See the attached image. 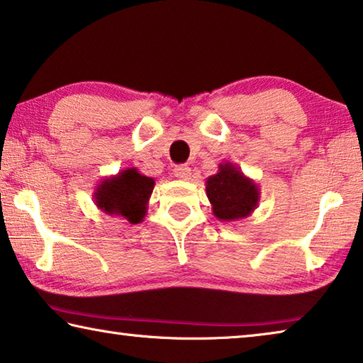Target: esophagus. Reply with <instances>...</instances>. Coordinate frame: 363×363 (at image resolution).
Listing matches in <instances>:
<instances>
[{
	"instance_id": "obj_1",
	"label": "esophagus",
	"mask_w": 363,
	"mask_h": 363,
	"mask_svg": "<svg viewBox=\"0 0 363 363\" xmlns=\"http://www.w3.org/2000/svg\"><path fill=\"white\" fill-rule=\"evenodd\" d=\"M191 168H189V166H176L174 168V176L177 177V179H182V181H187V179H191Z\"/></svg>"
}]
</instances>
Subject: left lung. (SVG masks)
I'll return each instance as SVG.
<instances>
[{
  "label": "left lung",
  "mask_w": 363,
  "mask_h": 363,
  "mask_svg": "<svg viewBox=\"0 0 363 363\" xmlns=\"http://www.w3.org/2000/svg\"><path fill=\"white\" fill-rule=\"evenodd\" d=\"M205 187L213 215L220 221L244 220L254 213L260 200L257 182L231 161L220 163L216 174L205 181Z\"/></svg>",
  "instance_id": "obj_1"
}]
</instances>
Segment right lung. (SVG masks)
Wrapping results in <instances>:
<instances>
[{"label": "right lung", "mask_w": 363, "mask_h": 363, "mask_svg": "<svg viewBox=\"0 0 363 363\" xmlns=\"http://www.w3.org/2000/svg\"><path fill=\"white\" fill-rule=\"evenodd\" d=\"M153 187V177L143 176L137 168H128L101 179L94 192V202L109 216L139 224L147 215Z\"/></svg>", "instance_id": "obj_1"}]
</instances>
